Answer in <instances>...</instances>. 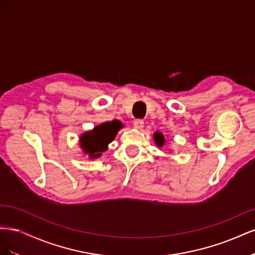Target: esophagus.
I'll return each instance as SVG.
<instances>
[{
	"instance_id": "1",
	"label": "esophagus",
	"mask_w": 255,
	"mask_h": 255,
	"mask_svg": "<svg viewBox=\"0 0 255 255\" xmlns=\"http://www.w3.org/2000/svg\"><path fill=\"white\" fill-rule=\"evenodd\" d=\"M143 120H141V119H136L135 121H134V128H137V129H140V128H143Z\"/></svg>"
}]
</instances>
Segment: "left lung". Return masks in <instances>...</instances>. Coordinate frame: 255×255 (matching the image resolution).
<instances>
[{
	"label": "left lung",
	"mask_w": 255,
	"mask_h": 255,
	"mask_svg": "<svg viewBox=\"0 0 255 255\" xmlns=\"http://www.w3.org/2000/svg\"><path fill=\"white\" fill-rule=\"evenodd\" d=\"M154 140H155V143L158 145V146H163L164 143H165V138H164V135L159 133V132H156L155 134H154Z\"/></svg>",
	"instance_id": "8db88e82"
}]
</instances>
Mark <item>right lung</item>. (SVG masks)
I'll use <instances>...</instances> for the list:
<instances>
[{
  "label": "right lung",
  "instance_id": "1",
  "mask_svg": "<svg viewBox=\"0 0 255 255\" xmlns=\"http://www.w3.org/2000/svg\"><path fill=\"white\" fill-rule=\"evenodd\" d=\"M121 128L122 125L118 120L102 123L92 130L81 135V148L85 154H88L90 158L100 157L102 155V152L107 150V145L115 139Z\"/></svg>",
  "mask_w": 255,
  "mask_h": 255
}]
</instances>
